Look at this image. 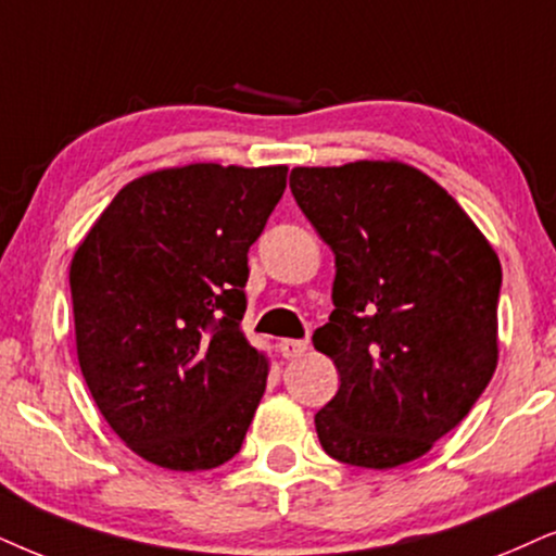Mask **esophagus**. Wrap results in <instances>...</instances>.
<instances>
[{"instance_id":"1","label":"esophagus","mask_w":556,"mask_h":556,"mask_svg":"<svg viewBox=\"0 0 556 556\" xmlns=\"http://www.w3.org/2000/svg\"><path fill=\"white\" fill-rule=\"evenodd\" d=\"M279 354L285 356V359H298L307 351V341H294V339H282L277 343Z\"/></svg>"}]
</instances>
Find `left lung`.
<instances>
[{"mask_svg": "<svg viewBox=\"0 0 556 556\" xmlns=\"http://www.w3.org/2000/svg\"><path fill=\"white\" fill-rule=\"evenodd\" d=\"M290 189L336 254L313 333L341 388L315 413L328 456L392 469L472 410L497 367L501 258L459 202L403 161L298 166Z\"/></svg>", "mask_w": 556, "mask_h": 556, "instance_id": "obj_1", "label": "left lung"}]
</instances>
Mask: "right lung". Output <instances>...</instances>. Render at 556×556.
Returning <instances> with one entry per match:
<instances>
[{
	"label": "right lung",
	"instance_id": "add662e5",
	"mask_svg": "<svg viewBox=\"0 0 556 556\" xmlns=\"http://www.w3.org/2000/svg\"><path fill=\"white\" fill-rule=\"evenodd\" d=\"M287 166L143 174L74 251L76 356L112 431L151 465L213 469L241 448L269 359L245 341L249 249Z\"/></svg>",
	"mask_w": 556,
	"mask_h": 556
}]
</instances>
